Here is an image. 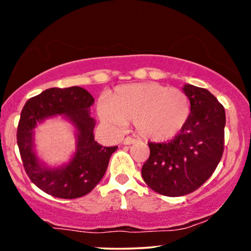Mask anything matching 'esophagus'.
Masks as SVG:
<instances>
[{"instance_id":"34e87169","label":"esophagus","mask_w":251,"mask_h":251,"mask_svg":"<svg viewBox=\"0 0 251 251\" xmlns=\"http://www.w3.org/2000/svg\"><path fill=\"white\" fill-rule=\"evenodd\" d=\"M135 141H136L135 139L131 138V136H127V138H125V139H124L123 144H124V145H132V144H134Z\"/></svg>"}]
</instances>
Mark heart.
Segmentation results:
<instances>
[{"mask_svg": "<svg viewBox=\"0 0 251 251\" xmlns=\"http://www.w3.org/2000/svg\"><path fill=\"white\" fill-rule=\"evenodd\" d=\"M97 112L104 125L120 131L128 120L136 133L151 141L175 138L191 115L188 95L157 82L120 85L111 97L100 96Z\"/></svg>", "mask_w": 251, "mask_h": 251, "instance_id": "1", "label": "heart"}]
</instances>
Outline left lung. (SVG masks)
<instances>
[{"instance_id":"obj_1","label":"left lung","mask_w":251,"mask_h":251,"mask_svg":"<svg viewBox=\"0 0 251 251\" xmlns=\"http://www.w3.org/2000/svg\"><path fill=\"white\" fill-rule=\"evenodd\" d=\"M191 115L173 140L149 142L141 169L146 184L160 195L179 197L201 188L214 173L224 153L226 113L223 104L204 88L185 84Z\"/></svg>"}]
</instances>
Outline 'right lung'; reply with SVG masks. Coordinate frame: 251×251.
<instances>
[{
    "instance_id": "add662e5",
    "label": "right lung",
    "mask_w": 251,
    "mask_h": 251,
    "mask_svg": "<svg viewBox=\"0 0 251 251\" xmlns=\"http://www.w3.org/2000/svg\"><path fill=\"white\" fill-rule=\"evenodd\" d=\"M94 102L85 89L69 87L47 89L25 103L17 127V145L25 173L44 192L62 199L78 198L88 195L103 178L111 155L118 147H103L95 141V119L89 110ZM56 114H63L75 126L78 146L71 163L49 168L34 153L33 128Z\"/></svg>"
}]
</instances>
